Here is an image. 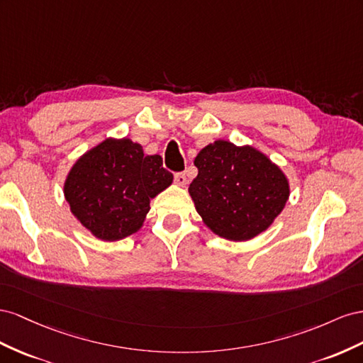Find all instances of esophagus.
<instances>
[{
    "label": "esophagus",
    "instance_id": "1",
    "mask_svg": "<svg viewBox=\"0 0 363 363\" xmlns=\"http://www.w3.org/2000/svg\"><path fill=\"white\" fill-rule=\"evenodd\" d=\"M174 182L178 184L179 187H185V184H187V174H185L184 172L176 173V174H174Z\"/></svg>",
    "mask_w": 363,
    "mask_h": 363
}]
</instances>
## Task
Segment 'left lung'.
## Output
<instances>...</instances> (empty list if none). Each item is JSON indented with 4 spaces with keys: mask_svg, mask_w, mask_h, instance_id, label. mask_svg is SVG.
<instances>
[{
    "mask_svg": "<svg viewBox=\"0 0 363 363\" xmlns=\"http://www.w3.org/2000/svg\"><path fill=\"white\" fill-rule=\"evenodd\" d=\"M198 176L189 187L194 208L216 235L247 242L264 233L291 196L287 176L250 144L216 140L194 158Z\"/></svg>",
    "mask_w": 363,
    "mask_h": 363,
    "instance_id": "left-lung-1",
    "label": "left lung"
}]
</instances>
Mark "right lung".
Returning <instances> with one entry per match:
<instances>
[{
	"label": "right lung",
	"instance_id": "right-lung-1",
	"mask_svg": "<svg viewBox=\"0 0 363 363\" xmlns=\"http://www.w3.org/2000/svg\"><path fill=\"white\" fill-rule=\"evenodd\" d=\"M172 182L160 155H144L130 138L109 137L72 164L64 196L72 216L96 239L117 242L141 230L150 199Z\"/></svg>",
	"mask_w": 363,
	"mask_h": 363
}]
</instances>
